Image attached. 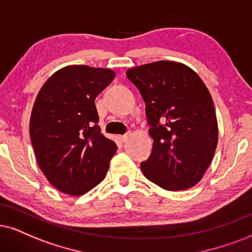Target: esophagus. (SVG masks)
Returning <instances> with one entry per match:
<instances>
[{
    "mask_svg": "<svg viewBox=\"0 0 252 252\" xmlns=\"http://www.w3.org/2000/svg\"><path fill=\"white\" fill-rule=\"evenodd\" d=\"M119 138H120V141L122 142V143L126 142V141H128V139H129V133H126V135H122V136H120Z\"/></svg>",
    "mask_w": 252,
    "mask_h": 252,
    "instance_id": "1",
    "label": "esophagus"
}]
</instances>
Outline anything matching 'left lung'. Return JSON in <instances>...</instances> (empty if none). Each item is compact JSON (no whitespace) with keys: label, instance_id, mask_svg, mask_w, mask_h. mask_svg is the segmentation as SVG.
<instances>
[{"label":"left lung","instance_id":"left-lung-1","mask_svg":"<svg viewBox=\"0 0 252 252\" xmlns=\"http://www.w3.org/2000/svg\"><path fill=\"white\" fill-rule=\"evenodd\" d=\"M145 102L152 152L143 174L166 190L195 186L218 145V121L211 93L184 63L160 60L126 71Z\"/></svg>","mask_w":252,"mask_h":252}]
</instances>
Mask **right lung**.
I'll return each mask as SVG.
<instances>
[{"instance_id": "obj_1", "label": "right lung", "mask_w": 252, "mask_h": 252, "mask_svg": "<svg viewBox=\"0 0 252 252\" xmlns=\"http://www.w3.org/2000/svg\"><path fill=\"white\" fill-rule=\"evenodd\" d=\"M115 78L109 68L66 66L38 93L30 138L41 172L69 195H82L104 179L117 146L101 133L97 96Z\"/></svg>"}]
</instances>
